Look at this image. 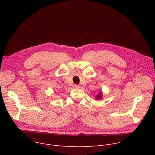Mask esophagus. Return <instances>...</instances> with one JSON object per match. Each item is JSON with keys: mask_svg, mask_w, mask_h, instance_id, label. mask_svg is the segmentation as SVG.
<instances>
[{"mask_svg": "<svg viewBox=\"0 0 155 155\" xmlns=\"http://www.w3.org/2000/svg\"><path fill=\"white\" fill-rule=\"evenodd\" d=\"M74 87L76 88H80V85H79L78 84H75L74 85Z\"/></svg>", "mask_w": 155, "mask_h": 155, "instance_id": "1", "label": "esophagus"}]
</instances>
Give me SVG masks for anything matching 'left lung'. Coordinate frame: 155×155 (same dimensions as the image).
<instances>
[{
  "mask_svg": "<svg viewBox=\"0 0 155 155\" xmlns=\"http://www.w3.org/2000/svg\"><path fill=\"white\" fill-rule=\"evenodd\" d=\"M101 97H102V92H101V91H100L98 95L97 96V99H101Z\"/></svg>",
  "mask_w": 155,
  "mask_h": 155,
  "instance_id": "left-lung-1",
  "label": "left lung"
}]
</instances>
